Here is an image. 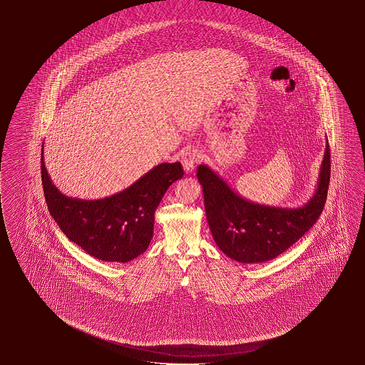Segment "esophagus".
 Wrapping results in <instances>:
<instances>
[{
	"mask_svg": "<svg viewBox=\"0 0 365 365\" xmlns=\"http://www.w3.org/2000/svg\"><path fill=\"white\" fill-rule=\"evenodd\" d=\"M198 162H200V156L195 150H185L183 155H182V165H183L185 173H191Z\"/></svg>",
	"mask_w": 365,
	"mask_h": 365,
	"instance_id": "34e87169",
	"label": "esophagus"
}]
</instances>
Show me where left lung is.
I'll list each match as a JSON object with an SVG mask.
<instances>
[{
  "instance_id": "obj_1",
  "label": "left lung",
  "mask_w": 365,
  "mask_h": 365,
  "mask_svg": "<svg viewBox=\"0 0 365 365\" xmlns=\"http://www.w3.org/2000/svg\"><path fill=\"white\" fill-rule=\"evenodd\" d=\"M316 191L299 207H280L242 197L215 173L201 164L197 180L202 185L206 219L216 245L237 262L261 263L280 256L311 229L322 214L331 175L329 140Z\"/></svg>"
}]
</instances>
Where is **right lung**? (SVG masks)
<instances>
[{"instance_id":"right-lung-1","label":"right lung","mask_w":365,"mask_h":365,"mask_svg":"<svg viewBox=\"0 0 365 365\" xmlns=\"http://www.w3.org/2000/svg\"><path fill=\"white\" fill-rule=\"evenodd\" d=\"M41 154L49 214L67 238L88 255L125 263L143 255L154 234V214L169 185L183 177L180 162L162 163L123 191L99 200L70 197L53 185Z\"/></svg>"}]
</instances>
